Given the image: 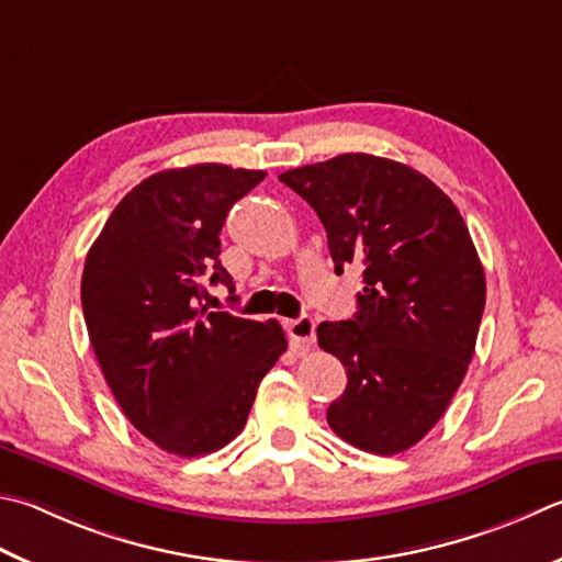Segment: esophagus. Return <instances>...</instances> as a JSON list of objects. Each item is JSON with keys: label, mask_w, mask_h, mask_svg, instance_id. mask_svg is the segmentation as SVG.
Returning <instances> with one entry per match:
<instances>
[{"label": "esophagus", "mask_w": 562, "mask_h": 562, "mask_svg": "<svg viewBox=\"0 0 562 562\" xmlns=\"http://www.w3.org/2000/svg\"><path fill=\"white\" fill-rule=\"evenodd\" d=\"M314 329L316 324L312 316H300V319L288 322V336L294 351H307L314 344Z\"/></svg>", "instance_id": "obj_1"}]
</instances>
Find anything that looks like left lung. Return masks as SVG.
Wrapping results in <instances>:
<instances>
[{"instance_id":"1","label":"left lung","mask_w":562,"mask_h":562,"mask_svg":"<svg viewBox=\"0 0 562 562\" xmlns=\"http://www.w3.org/2000/svg\"><path fill=\"white\" fill-rule=\"evenodd\" d=\"M324 223L336 274L363 270L359 312L316 339L346 366L331 430L373 454L420 442L474 356L486 280L447 193L401 161L349 151L280 175Z\"/></svg>"}]
</instances>
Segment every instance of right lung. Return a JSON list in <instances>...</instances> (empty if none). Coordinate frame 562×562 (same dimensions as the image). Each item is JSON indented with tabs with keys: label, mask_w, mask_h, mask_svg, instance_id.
Wrapping results in <instances>:
<instances>
[{
	"label": "right lung",
	"mask_w": 562,
	"mask_h": 562,
	"mask_svg": "<svg viewBox=\"0 0 562 562\" xmlns=\"http://www.w3.org/2000/svg\"><path fill=\"white\" fill-rule=\"evenodd\" d=\"M265 171L226 165L165 169L137 183L88 250L80 302L112 395L169 454L201 457L243 430L288 349L282 326L209 312L203 282L226 284L221 228Z\"/></svg>",
	"instance_id": "right-lung-1"
}]
</instances>
